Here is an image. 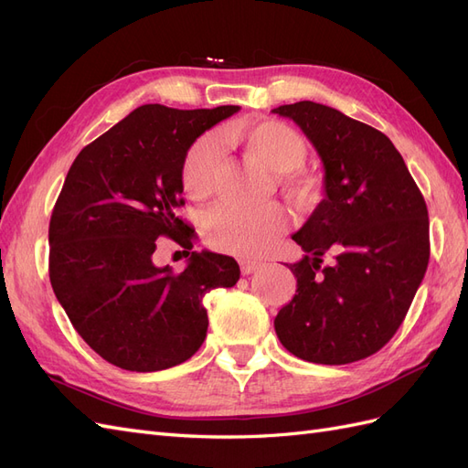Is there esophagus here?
<instances>
[{
  "label": "esophagus",
  "instance_id": "34e87169",
  "mask_svg": "<svg viewBox=\"0 0 468 468\" xmlns=\"http://www.w3.org/2000/svg\"><path fill=\"white\" fill-rule=\"evenodd\" d=\"M260 267H261V261H258V260H242V261H239V269H242L244 275L253 273Z\"/></svg>",
  "mask_w": 468,
  "mask_h": 468
}]
</instances>
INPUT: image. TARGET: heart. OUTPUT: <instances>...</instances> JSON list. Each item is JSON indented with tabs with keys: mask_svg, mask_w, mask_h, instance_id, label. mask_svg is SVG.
Masks as SVG:
<instances>
[{
	"mask_svg": "<svg viewBox=\"0 0 468 468\" xmlns=\"http://www.w3.org/2000/svg\"><path fill=\"white\" fill-rule=\"evenodd\" d=\"M229 143L238 144L246 155L275 174H287L306 158V143L292 126L279 121H244L224 131ZM222 162L220 146L212 136H201L189 146L181 162L183 189L193 199H205L217 186ZM291 186L303 189V181L289 177ZM287 210L279 203L260 207L218 205L207 212L203 234L207 242L238 256H256L285 229Z\"/></svg>",
	"mask_w": 468,
	"mask_h": 468,
	"instance_id": "obj_1",
	"label": "heart"
}]
</instances>
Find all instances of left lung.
<instances>
[{
    "instance_id": "left-lung-1",
    "label": "left lung",
    "mask_w": 468,
    "mask_h": 468,
    "mask_svg": "<svg viewBox=\"0 0 468 468\" xmlns=\"http://www.w3.org/2000/svg\"><path fill=\"white\" fill-rule=\"evenodd\" d=\"M301 126L324 165V199L292 239L296 294L275 316L294 357L346 365L400 328L430 261L426 201L400 152L373 126L314 101L273 109ZM336 258L328 268L321 256Z\"/></svg>"
}]
</instances>
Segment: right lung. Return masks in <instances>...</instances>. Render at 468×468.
<instances>
[{
    "label": "right lung",
    "instance_id": "obj_1",
    "mask_svg": "<svg viewBox=\"0 0 468 468\" xmlns=\"http://www.w3.org/2000/svg\"><path fill=\"white\" fill-rule=\"evenodd\" d=\"M238 111L143 105L83 148L66 176L48 229L50 285L83 342L124 371H164L195 356L208 328L203 296L239 279L236 260L215 251H191L177 275L152 260L162 236L193 248L177 217L183 155Z\"/></svg>",
    "mask_w": 468,
    "mask_h": 468
}]
</instances>
